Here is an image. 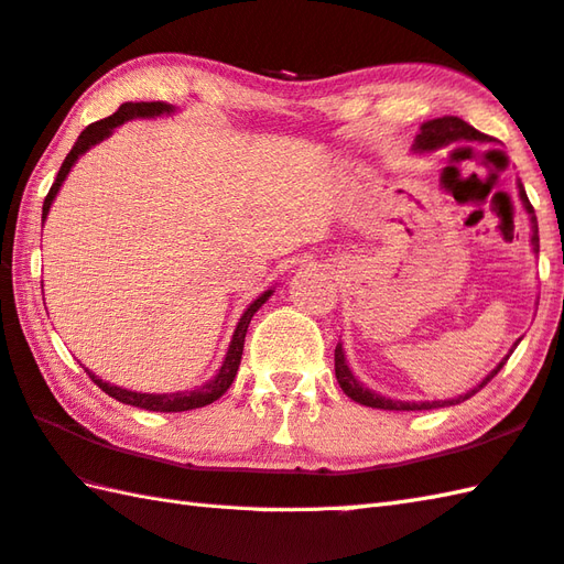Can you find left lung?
Here are the masks:
<instances>
[{"instance_id":"left-lung-1","label":"left lung","mask_w":564,"mask_h":564,"mask_svg":"<svg viewBox=\"0 0 564 564\" xmlns=\"http://www.w3.org/2000/svg\"><path fill=\"white\" fill-rule=\"evenodd\" d=\"M477 139L481 141L484 134H481V131L474 129L471 124H467L465 119H459V117H437V119L425 121V124L421 127V134L415 137L413 149H415L417 153H427V151H437V149H443V147H449V143H455V141H477ZM518 195H521V203H523V207H525V213L531 215V229H533L531 241H533V251L538 253V251H540V237H538L535 209H533L531 200H528V195H525V191H523V183H521V181H518ZM516 345H518V341H516ZM511 351H513V349H511ZM506 359H509V357H506ZM506 359L489 373L487 379H484V381L477 386V389L467 391L465 395H459V399H452V401H433V403H430V401H427V403L391 401V399H386V395H379V393L369 391L367 386H361V383L355 379V373L349 371L347 359H345V351H341V345L335 347V373H337L339 389L345 391L351 401H357V403H361V405L381 408V411H430V408L457 405V403H462V401L471 399L474 393H477L479 389H484V386H487V383L496 377V373L501 371Z\"/></svg>"}]
</instances>
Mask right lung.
I'll use <instances>...</instances> for the list:
<instances>
[{"label": "right lung", "mask_w": 564, "mask_h": 564, "mask_svg": "<svg viewBox=\"0 0 564 564\" xmlns=\"http://www.w3.org/2000/svg\"><path fill=\"white\" fill-rule=\"evenodd\" d=\"M173 109H175L173 105H165V102H127V105H121L112 117L99 119V121H93L90 127H85V129H83V134L77 137L75 147L70 149L68 156H65V161H63V165H61L58 175H55V183L51 185V191H48V195H46V200H43V219H46L48 209H51V203H53V197L58 195L63 181L68 178V173H70V169H73V163H75L77 159H80L87 149H93L95 143H99L102 139H107V137L112 134V131H115L119 124H124V121H129V119H137V117L149 119V117L171 115ZM271 293H273V291L261 293V295L257 297V301H253V303L247 307L245 315L239 317V325H237V329H235V335H231V341H229V349H227V357H225V361H223V367H219V371L215 373V379H209L207 383H203L200 389H195V391H178V393H139V391L119 389V386H115V383H107V381H102L99 377H95L93 371H87V369H85V371L90 373V379H93V381L99 386V389H102L107 395H112V399H117L119 403H127V405L143 408V411H156V413H181V411H193V408L209 405V403L217 401L219 395H223V393L229 389L231 381H235L237 371H239L241 351H245L247 327H249V323H251L253 313H257L259 307L269 301Z\"/></svg>", "instance_id": "obj_1"}]
</instances>
